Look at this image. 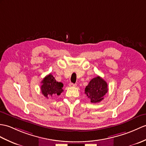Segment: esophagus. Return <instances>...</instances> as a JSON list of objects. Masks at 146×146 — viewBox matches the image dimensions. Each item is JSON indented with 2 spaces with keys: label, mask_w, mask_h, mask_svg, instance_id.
I'll return each instance as SVG.
<instances>
[{
  "label": "esophagus",
  "mask_w": 146,
  "mask_h": 146,
  "mask_svg": "<svg viewBox=\"0 0 146 146\" xmlns=\"http://www.w3.org/2000/svg\"><path fill=\"white\" fill-rule=\"evenodd\" d=\"M69 86L70 87H75V86H76V84H74V83H70L69 84Z\"/></svg>",
  "instance_id": "obj_1"
}]
</instances>
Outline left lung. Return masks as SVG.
Segmentation results:
<instances>
[{
  "instance_id": "left-lung-1",
  "label": "left lung",
  "mask_w": 146,
  "mask_h": 146,
  "mask_svg": "<svg viewBox=\"0 0 146 146\" xmlns=\"http://www.w3.org/2000/svg\"><path fill=\"white\" fill-rule=\"evenodd\" d=\"M108 84L102 78L97 76L91 80L84 89V93L90 98L91 103H99L104 99L108 93Z\"/></svg>"
}]
</instances>
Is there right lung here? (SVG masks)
Returning <instances> with one entry per match:
<instances>
[{
  "mask_svg": "<svg viewBox=\"0 0 146 146\" xmlns=\"http://www.w3.org/2000/svg\"><path fill=\"white\" fill-rule=\"evenodd\" d=\"M42 84V93L46 98L53 95L58 96L63 91L62 89L63 84L56 81L52 74H49L44 78Z\"/></svg>",
  "mask_w": 146,
  "mask_h": 146,
  "instance_id": "1",
  "label": "right lung"
}]
</instances>
